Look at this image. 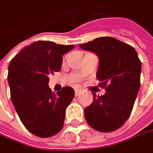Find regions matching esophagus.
<instances>
[{
  "label": "esophagus",
  "mask_w": 153,
  "mask_h": 153,
  "mask_svg": "<svg viewBox=\"0 0 153 153\" xmlns=\"http://www.w3.org/2000/svg\"><path fill=\"white\" fill-rule=\"evenodd\" d=\"M80 93H81V91H80L79 89H75V94H76V97H77Z\"/></svg>",
  "instance_id": "34e87169"
}]
</instances>
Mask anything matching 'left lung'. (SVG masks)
Returning a JSON list of instances; mask_svg holds the SVG:
<instances>
[{
  "label": "left lung",
  "mask_w": 153,
  "mask_h": 153,
  "mask_svg": "<svg viewBox=\"0 0 153 153\" xmlns=\"http://www.w3.org/2000/svg\"><path fill=\"white\" fill-rule=\"evenodd\" d=\"M79 46L98 56L97 76L100 87L106 91L98 97L93 92L92 104L84 109L85 119L96 131H116L129 118L140 87L141 62L137 53L131 45L110 36Z\"/></svg>",
  "instance_id": "8db88e82"
}]
</instances>
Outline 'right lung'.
<instances>
[{
  "mask_svg": "<svg viewBox=\"0 0 153 153\" xmlns=\"http://www.w3.org/2000/svg\"><path fill=\"white\" fill-rule=\"evenodd\" d=\"M73 48L37 41L10 61L7 82L12 103L23 126L36 136L52 137L63 127L65 111L75 91L66 86L56 94L52 92L49 76L60 71L62 55Z\"/></svg>",
  "mask_w": 153,
  "mask_h": 153,
  "instance_id": "1",
  "label": "right lung"
}]
</instances>
